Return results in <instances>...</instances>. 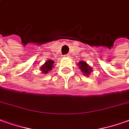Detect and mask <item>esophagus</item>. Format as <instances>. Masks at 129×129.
Here are the masks:
<instances>
[{"instance_id":"1","label":"esophagus","mask_w":129,"mask_h":129,"mask_svg":"<svg viewBox=\"0 0 129 129\" xmlns=\"http://www.w3.org/2000/svg\"><path fill=\"white\" fill-rule=\"evenodd\" d=\"M64 56L65 57H68H68H70V56H71V55H70L69 54H65Z\"/></svg>"}]
</instances>
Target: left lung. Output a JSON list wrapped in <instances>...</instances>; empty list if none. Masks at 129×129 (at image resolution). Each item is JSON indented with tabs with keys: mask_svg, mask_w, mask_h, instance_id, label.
Segmentation results:
<instances>
[{
	"mask_svg": "<svg viewBox=\"0 0 129 129\" xmlns=\"http://www.w3.org/2000/svg\"><path fill=\"white\" fill-rule=\"evenodd\" d=\"M79 66H80V68L81 71L84 73V74L86 75V76H88L89 75H90V73L91 72V68L89 67L88 64L86 63L85 61H80L79 62Z\"/></svg>",
	"mask_w": 129,
	"mask_h": 129,
	"instance_id": "1",
	"label": "left lung"
}]
</instances>
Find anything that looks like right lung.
<instances>
[{
  "mask_svg": "<svg viewBox=\"0 0 129 129\" xmlns=\"http://www.w3.org/2000/svg\"><path fill=\"white\" fill-rule=\"evenodd\" d=\"M53 64H54V62L52 60L49 59L48 61H47L45 63V65H43V66L41 67V71H43V73H47L49 71H50L53 68Z\"/></svg>",
  "mask_w": 129,
  "mask_h": 129,
  "instance_id": "right-lung-1",
  "label": "right lung"
}]
</instances>
